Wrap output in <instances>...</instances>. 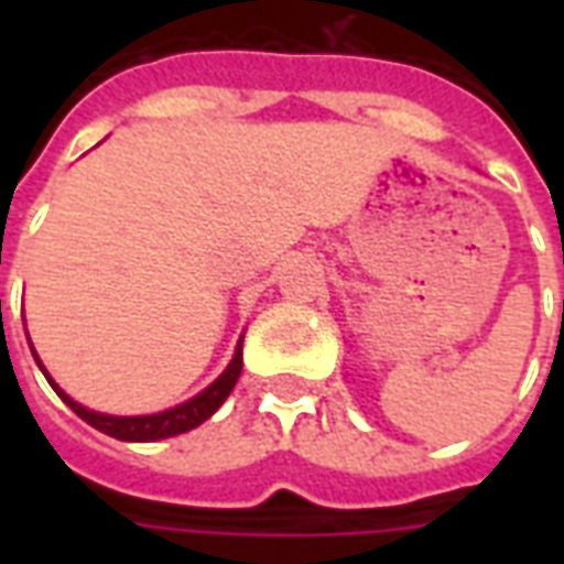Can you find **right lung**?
<instances>
[{
	"label": "right lung",
	"instance_id": "add662e5",
	"mask_svg": "<svg viewBox=\"0 0 564 564\" xmlns=\"http://www.w3.org/2000/svg\"><path fill=\"white\" fill-rule=\"evenodd\" d=\"M37 360V357H34ZM43 369V366H40ZM239 371H242V343L237 345V354H234V360L230 366L219 375L216 383H210L204 389L202 394H195L193 401L181 403L175 410H166V412H154V415H134V419H119V415H101V412H93V410H84L82 403H75L69 394H64L61 389L55 386V380L46 375V380L52 383L64 403H69V410L84 419L90 427L101 430V433H108L113 438H122V442H154V438H170V436H178V433H187V430L198 427L202 421H207L213 412L219 410L225 398L230 394V389L237 386L239 380Z\"/></svg>",
	"mask_w": 564,
	"mask_h": 564
}]
</instances>
